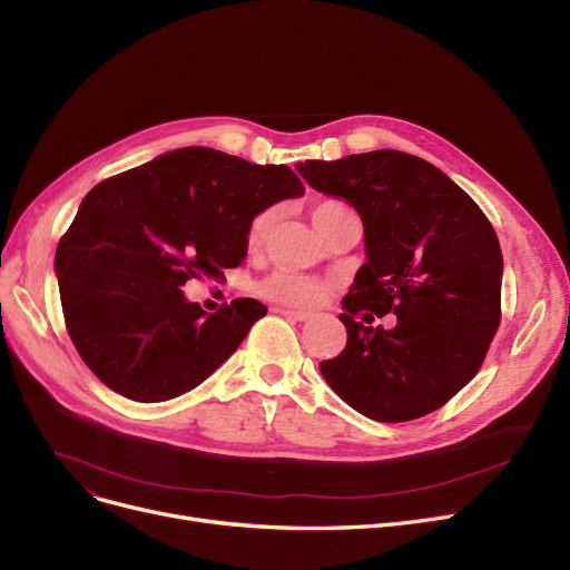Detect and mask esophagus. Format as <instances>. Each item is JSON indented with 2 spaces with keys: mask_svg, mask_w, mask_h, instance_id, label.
Segmentation results:
<instances>
[{
  "mask_svg": "<svg viewBox=\"0 0 570 570\" xmlns=\"http://www.w3.org/2000/svg\"><path fill=\"white\" fill-rule=\"evenodd\" d=\"M279 314L282 316H286V318H291V321H309V314H305V312H293V309H279Z\"/></svg>",
  "mask_w": 570,
  "mask_h": 570,
  "instance_id": "1",
  "label": "esophagus"
}]
</instances>
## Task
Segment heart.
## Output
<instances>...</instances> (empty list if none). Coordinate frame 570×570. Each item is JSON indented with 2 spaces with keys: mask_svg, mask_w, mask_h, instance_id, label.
Segmentation results:
<instances>
[{
  "mask_svg": "<svg viewBox=\"0 0 570 570\" xmlns=\"http://www.w3.org/2000/svg\"><path fill=\"white\" fill-rule=\"evenodd\" d=\"M342 209H348L346 203L331 198V200H321L312 207V219L316 228L321 230L327 222H331ZM275 224V207H261L258 213L252 215L245 228V245L249 252H256L265 245V239L269 235V228ZM258 293L267 301H273L284 307H295V309H316L325 303L327 293H331V286H327L323 279L307 277V275H297V273H286V269H279V273L267 275L258 284Z\"/></svg>",
  "mask_w": 570,
  "mask_h": 570,
  "instance_id": "obj_1",
  "label": "heart"
}]
</instances>
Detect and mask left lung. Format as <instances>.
<instances>
[{
	"label": "left lung",
	"instance_id": "obj_1",
	"mask_svg": "<svg viewBox=\"0 0 570 570\" xmlns=\"http://www.w3.org/2000/svg\"><path fill=\"white\" fill-rule=\"evenodd\" d=\"M297 170L365 224L367 263L342 301L346 348L318 365L323 379L379 423L436 411L481 370L501 323L503 258L490 219L436 166L397 149ZM385 313L399 316L391 332L371 325Z\"/></svg>",
	"mask_w": 570,
	"mask_h": 570
}]
</instances>
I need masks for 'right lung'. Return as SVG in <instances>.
Returning <instances> with one entry per match:
<instances>
[{
    "label": "right lung",
    "mask_w": 570,
    "mask_h": 570,
    "mask_svg": "<svg viewBox=\"0 0 570 570\" xmlns=\"http://www.w3.org/2000/svg\"><path fill=\"white\" fill-rule=\"evenodd\" d=\"M303 191L288 166L209 147L175 149L99 183L55 254L67 333L82 363L136 402L194 391L267 307L237 297L205 314L183 286L237 267L252 215Z\"/></svg>",
    "instance_id": "obj_1"
}]
</instances>
